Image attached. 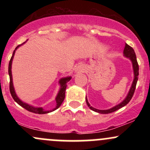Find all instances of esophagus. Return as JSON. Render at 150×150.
<instances>
[{"mask_svg":"<svg viewBox=\"0 0 150 150\" xmlns=\"http://www.w3.org/2000/svg\"><path fill=\"white\" fill-rule=\"evenodd\" d=\"M77 70H78V71H80V72H83V69H82V68H81V67H80V68H78V69H77Z\"/></svg>","mask_w":150,"mask_h":150,"instance_id":"1","label":"esophagus"}]
</instances>
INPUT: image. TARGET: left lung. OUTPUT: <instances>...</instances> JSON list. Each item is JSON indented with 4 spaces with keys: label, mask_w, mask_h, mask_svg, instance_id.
Here are the masks:
<instances>
[{
    "label": "left lung",
    "mask_w": 150,
    "mask_h": 150,
    "mask_svg": "<svg viewBox=\"0 0 150 150\" xmlns=\"http://www.w3.org/2000/svg\"><path fill=\"white\" fill-rule=\"evenodd\" d=\"M123 53H124V56H125V57L130 58V59L131 60V61L132 63V67H133V70H134V80H133V82H132V86H131V87H130V91H129L128 95H127L126 98H125L124 100L122 101L120 104L116 105V106H114V107L110 108V109H108V110H99V109H97V108H95L92 107V106L89 105L88 101H87V97H86V102H87V106H88L89 108H90V109H92V111H95V112L99 113H103V114H107V113L114 112V111H117V110L119 109V108L123 107V106H125L127 104H128L129 101L131 100L132 96H133V94H134V92H135L137 80H138L139 65H138V63H137V58H136V55L135 53V51H134L133 49H132L131 46H130L127 44H125L124 51H123Z\"/></svg>",
    "instance_id": "obj_1"
}]
</instances>
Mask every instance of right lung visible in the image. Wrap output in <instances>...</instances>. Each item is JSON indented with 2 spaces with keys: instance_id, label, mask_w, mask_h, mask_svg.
<instances>
[{
  "instance_id": "right-lung-1",
  "label": "right lung",
  "mask_w": 150,
  "mask_h": 150,
  "mask_svg": "<svg viewBox=\"0 0 150 150\" xmlns=\"http://www.w3.org/2000/svg\"><path fill=\"white\" fill-rule=\"evenodd\" d=\"M24 44V43H23ZM21 45V44H20ZM20 45H18L15 48V49L14 50L13 53V56H12L11 58H10V62H9V65H8V73H9V76H10V94H11L12 97L13 98V99L16 101L18 104L21 106L22 107H23L24 108H25L26 110H27L28 111H30V112L34 113H38V114H45V113H48L49 112H51V111H55L56 109H57L58 108H59V106H61L62 103H63V100L65 99V89H66L67 87V85L66 83L68 82H69L71 77H65V78H62L61 80H60V84H61V89H60L59 92H58L57 97L56 98V108H53V110H51V111H45V110L43 109L42 108H36L34 107V106H30L27 104H25V103L22 102V101L20 100L19 98L17 97L16 94H15V90H14V87H13V78H12V73H11V65H12V61H13V56H14L15 50H16L20 46Z\"/></svg>"
}]
</instances>
